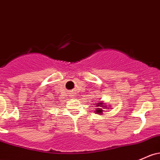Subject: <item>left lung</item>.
Here are the masks:
<instances>
[{
  "label": "left lung",
  "instance_id": "obj_1",
  "mask_svg": "<svg viewBox=\"0 0 160 160\" xmlns=\"http://www.w3.org/2000/svg\"><path fill=\"white\" fill-rule=\"evenodd\" d=\"M95 105H96V107H97L95 112H96V114H98V115H102L103 111H105L104 108H111V107H112L110 106H107L106 103H105L103 101L99 102L96 103Z\"/></svg>",
  "mask_w": 160,
  "mask_h": 160
}]
</instances>
